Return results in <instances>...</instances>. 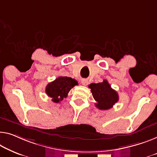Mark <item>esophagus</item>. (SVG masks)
<instances>
[{
    "instance_id": "1",
    "label": "esophagus",
    "mask_w": 157,
    "mask_h": 157,
    "mask_svg": "<svg viewBox=\"0 0 157 157\" xmlns=\"http://www.w3.org/2000/svg\"><path fill=\"white\" fill-rule=\"evenodd\" d=\"M81 83H82V85L86 86V85H88L89 81L87 80V79H82Z\"/></svg>"
}]
</instances>
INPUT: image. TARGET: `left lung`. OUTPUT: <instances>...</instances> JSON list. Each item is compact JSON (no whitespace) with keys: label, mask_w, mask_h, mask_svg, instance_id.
Wrapping results in <instances>:
<instances>
[{"label":"left lung","mask_w":157,"mask_h":157,"mask_svg":"<svg viewBox=\"0 0 157 157\" xmlns=\"http://www.w3.org/2000/svg\"><path fill=\"white\" fill-rule=\"evenodd\" d=\"M89 88L91 89L94 99L97 101L96 107L100 110L111 109L118 101V93L111 88L106 79L102 82L90 84Z\"/></svg>","instance_id":"1"}]
</instances>
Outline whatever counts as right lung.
I'll return each mask as SVG.
<instances>
[{
    "instance_id": "1",
    "label": "right lung",
    "mask_w": 157,
    "mask_h": 157,
    "mask_svg": "<svg viewBox=\"0 0 157 157\" xmlns=\"http://www.w3.org/2000/svg\"><path fill=\"white\" fill-rule=\"evenodd\" d=\"M78 83L75 79L68 77H59L48 83L46 87V93L51 98L53 102L60 103L66 98L70 90Z\"/></svg>"
}]
</instances>
